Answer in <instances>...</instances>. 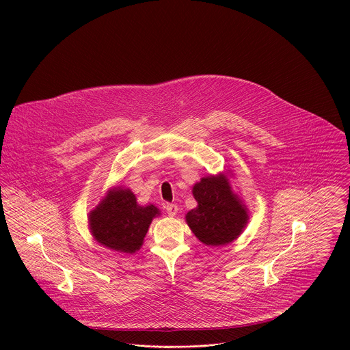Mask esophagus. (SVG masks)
<instances>
[{
    "label": "esophagus",
    "mask_w": 350,
    "mask_h": 350,
    "mask_svg": "<svg viewBox=\"0 0 350 350\" xmlns=\"http://www.w3.org/2000/svg\"><path fill=\"white\" fill-rule=\"evenodd\" d=\"M165 208H166V213H167L170 217H174V215L178 213L177 204H173V203H166Z\"/></svg>",
    "instance_id": "1"
}]
</instances>
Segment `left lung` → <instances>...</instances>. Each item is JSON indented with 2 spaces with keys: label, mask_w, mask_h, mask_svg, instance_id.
<instances>
[{
  "label": "left lung",
  "mask_w": 350,
  "mask_h": 350,
  "mask_svg": "<svg viewBox=\"0 0 350 350\" xmlns=\"http://www.w3.org/2000/svg\"><path fill=\"white\" fill-rule=\"evenodd\" d=\"M192 195L198 206L187 213L185 221L204 245H226L240 237L250 213L233 191L229 172L202 177L192 187Z\"/></svg>",
  "instance_id": "1"
}]
</instances>
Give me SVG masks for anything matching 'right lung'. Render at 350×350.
Returning a JSON list of instances; mask_svg holds the SVG:
<instances>
[{
    "mask_svg": "<svg viewBox=\"0 0 350 350\" xmlns=\"http://www.w3.org/2000/svg\"><path fill=\"white\" fill-rule=\"evenodd\" d=\"M159 215L158 207L151 203L140 206L129 188L117 185L88 213V229L105 248L135 254L142 248L152 219Z\"/></svg>",
    "mask_w": 350,
    "mask_h": 350,
    "instance_id": "right-lung-1",
    "label": "right lung"
}]
</instances>
